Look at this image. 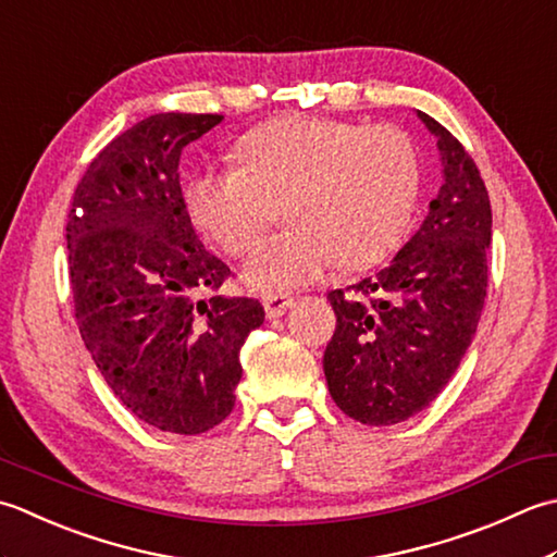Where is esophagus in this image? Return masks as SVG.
Here are the masks:
<instances>
[{"label": "esophagus", "instance_id": "1", "mask_svg": "<svg viewBox=\"0 0 557 557\" xmlns=\"http://www.w3.org/2000/svg\"><path fill=\"white\" fill-rule=\"evenodd\" d=\"M262 305H264V310H267V317H269V320H276V317L286 314V310H288V308H293L295 300H293V298H288V295H264V298H262Z\"/></svg>", "mask_w": 557, "mask_h": 557}]
</instances>
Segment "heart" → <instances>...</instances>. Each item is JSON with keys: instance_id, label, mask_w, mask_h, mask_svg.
I'll list each match as a JSON object with an SVG mask.
<instances>
[{"instance_id": "b5f03b06", "label": "heart", "mask_w": 557, "mask_h": 557, "mask_svg": "<svg viewBox=\"0 0 557 557\" xmlns=\"http://www.w3.org/2000/svg\"><path fill=\"white\" fill-rule=\"evenodd\" d=\"M237 161L191 177L197 223L225 252L243 257L286 203L293 228L245 267L255 290L286 293L320 281L338 262L366 269L389 252L418 197V156L394 127L283 115L243 136Z\"/></svg>"}]
</instances>
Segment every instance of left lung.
<instances>
[{
  "instance_id": "8db88e82",
  "label": "left lung",
  "mask_w": 557,
  "mask_h": 557,
  "mask_svg": "<svg viewBox=\"0 0 557 557\" xmlns=\"http://www.w3.org/2000/svg\"><path fill=\"white\" fill-rule=\"evenodd\" d=\"M442 183L421 228L377 276L326 295L336 332L324 350L329 394L366 425L421 413L447 387L479 326L493 213L467 149L425 112Z\"/></svg>"
}]
</instances>
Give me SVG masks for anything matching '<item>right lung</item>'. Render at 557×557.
<instances>
[{"instance_id": "1", "label": "right lung", "mask_w": 557, "mask_h": 557, "mask_svg": "<svg viewBox=\"0 0 557 557\" xmlns=\"http://www.w3.org/2000/svg\"><path fill=\"white\" fill-rule=\"evenodd\" d=\"M223 115L158 112L115 136L78 183L70 281L78 332L117 399L163 433L199 435L231 416L240 348L264 322L219 288L231 269L201 245L180 156Z\"/></svg>"}]
</instances>
